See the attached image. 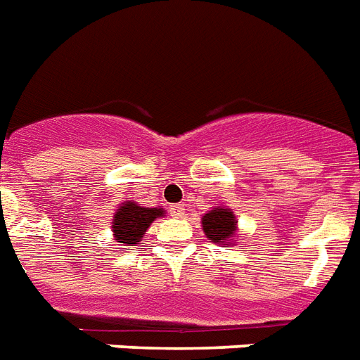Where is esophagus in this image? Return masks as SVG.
Listing matches in <instances>:
<instances>
[{"label":"esophagus","instance_id":"obj_1","mask_svg":"<svg viewBox=\"0 0 360 360\" xmlns=\"http://www.w3.org/2000/svg\"><path fill=\"white\" fill-rule=\"evenodd\" d=\"M171 215L176 217V219H182V217L186 215V207H184V204H174V206H171Z\"/></svg>","mask_w":360,"mask_h":360}]
</instances>
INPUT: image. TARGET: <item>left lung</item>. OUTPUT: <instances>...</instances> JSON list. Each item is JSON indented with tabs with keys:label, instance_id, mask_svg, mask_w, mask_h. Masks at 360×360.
Segmentation results:
<instances>
[{
	"label": "left lung",
	"instance_id": "8db88e82",
	"mask_svg": "<svg viewBox=\"0 0 360 360\" xmlns=\"http://www.w3.org/2000/svg\"><path fill=\"white\" fill-rule=\"evenodd\" d=\"M202 228L212 243L231 246L237 231L236 215L228 207L217 206L202 217Z\"/></svg>",
	"mask_w": 360,
	"mask_h": 360
}]
</instances>
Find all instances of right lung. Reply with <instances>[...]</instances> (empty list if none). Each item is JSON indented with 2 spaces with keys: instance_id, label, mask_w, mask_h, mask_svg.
I'll return each instance as SVG.
<instances>
[{
  "instance_id": "obj_1",
  "label": "right lung",
  "mask_w": 360,
  "mask_h": 360,
  "mask_svg": "<svg viewBox=\"0 0 360 360\" xmlns=\"http://www.w3.org/2000/svg\"><path fill=\"white\" fill-rule=\"evenodd\" d=\"M163 217V207H143L138 202H124L114 213L112 230L117 243L123 246H136L141 240L147 228L153 224L154 219Z\"/></svg>"
}]
</instances>
